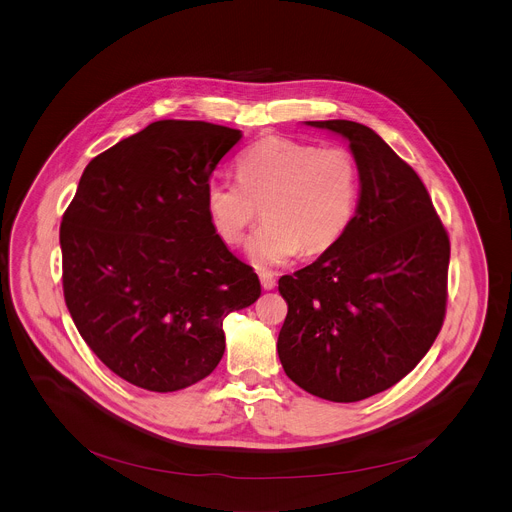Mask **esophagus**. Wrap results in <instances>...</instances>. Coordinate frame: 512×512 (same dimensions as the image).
Segmentation results:
<instances>
[{
  "label": "esophagus",
  "instance_id": "1",
  "mask_svg": "<svg viewBox=\"0 0 512 512\" xmlns=\"http://www.w3.org/2000/svg\"><path fill=\"white\" fill-rule=\"evenodd\" d=\"M259 279H261L263 289H273V287L277 285V281H275V277H273L271 271H259Z\"/></svg>",
  "mask_w": 512,
  "mask_h": 512
}]
</instances>
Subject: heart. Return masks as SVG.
<instances>
[{"label": "heart", "instance_id": "heart-1", "mask_svg": "<svg viewBox=\"0 0 512 512\" xmlns=\"http://www.w3.org/2000/svg\"><path fill=\"white\" fill-rule=\"evenodd\" d=\"M237 180L214 178L204 202L214 233L239 245L259 212L265 221L249 243L261 265H277L300 251L320 255L350 229L360 196L356 156L342 145L271 135L237 160Z\"/></svg>", "mask_w": 512, "mask_h": 512}]
</instances>
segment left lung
I'll return each mask as SVG.
<instances>
[{
  "label": "left lung",
  "instance_id": "1",
  "mask_svg": "<svg viewBox=\"0 0 512 512\" xmlns=\"http://www.w3.org/2000/svg\"><path fill=\"white\" fill-rule=\"evenodd\" d=\"M308 123L350 141L360 196L346 235L279 279L287 316L277 352L304 391L354 403L399 383L440 334L450 237L421 178L371 127Z\"/></svg>",
  "mask_w": 512,
  "mask_h": 512
}]
</instances>
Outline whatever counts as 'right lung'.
<instances>
[{
  "instance_id": "1",
  "label": "right lung",
  "mask_w": 512,
  "mask_h": 512,
  "mask_svg": "<svg viewBox=\"0 0 512 512\" xmlns=\"http://www.w3.org/2000/svg\"><path fill=\"white\" fill-rule=\"evenodd\" d=\"M239 129L150 123L85 168L62 214V291L79 334L127 383L172 393L208 377L225 318L259 277L214 233L204 190Z\"/></svg>"
}]
</instances>
